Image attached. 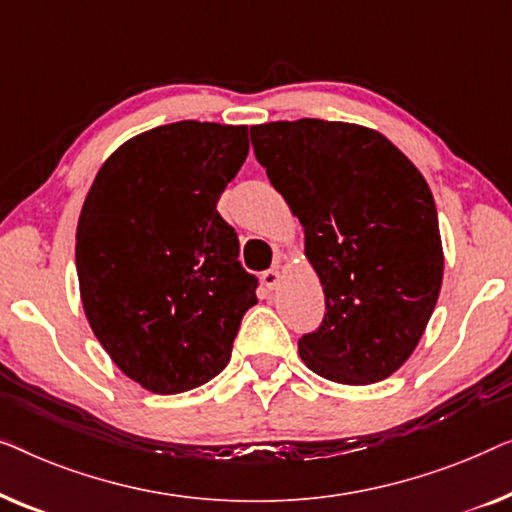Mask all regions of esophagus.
I'll return each mask as SVG.
<instances>
[{"instance_id": "esophagus-1", "label": "esophagus", "mask_w": 512, "mask_h": 512, "mask_svg": "<svg viewBox=\"0 0 512 512\" xmlns=\"http://www.w3.org/2000/svg\"><path fill=\"white\" fill-rule=\"evenodd\" d=\"M262 283L269 287V290H273V287H278L280 283V271L278 269H269L262 273Z\"/></svg>"}]
</instances>
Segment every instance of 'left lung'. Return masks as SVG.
Here are the masks:
<instances>
[{"instance_id": "obj_1", "label": "left lung", "mask_w": 512, "mask_h": 512, "mask_svg": "<svg viewBox=\"0 0 512 512\" xmlns=\"http://www.w3.org/2000/svg\"><path fill=\"white\" fill-rule=\"evenodd\" d=\"M257 162L306 234L327 313L299 338L318 376H392L427 329L443 283L436 204L415 164L376 129L301 118L250 127Z\"/></svg>"}]
</instances>
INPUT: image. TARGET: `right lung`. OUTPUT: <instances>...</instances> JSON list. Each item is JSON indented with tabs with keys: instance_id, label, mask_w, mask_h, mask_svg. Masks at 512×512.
<instances>
[{
	"instance_id": "obj_1",
	"label": "right lung",
	"mask_w": 512,
	"mask_h": 512,
	"mask_svg": "<svg viewBox=\"0 0 512 512\" xmlns=\"http://www.w3.org/2000/svg\"><path fill=\"white\" fill-rule=\"evenodd\" d=\"M248 127L181 120L104 162L76 229L85 318L115 366L181 394L229 364L257 278L218 199L248 157Z\"/></svg>"
}]
</instances>
